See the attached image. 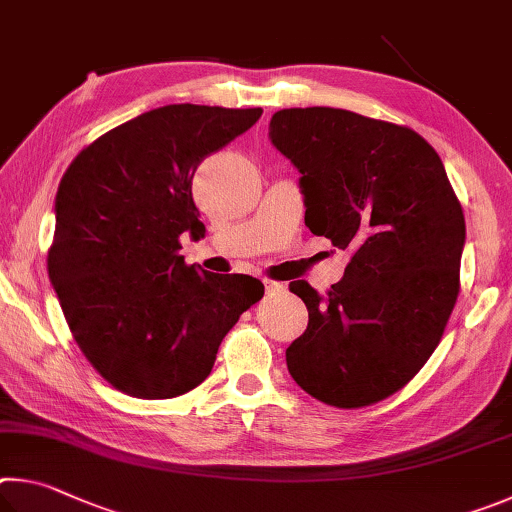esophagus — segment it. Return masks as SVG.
<instances>
[{
  "label": "esophagus",
  "instance_id": "1",
  "mask_svg": "<svg viewBox=\"0 0 512 512\" xmlns=\"http://www.w3.org/2000/svg\"><path fill=\"white\" fill-rule=\"evenodd\" d=\"M265 288H267V292H270V294H279V292L285 290V285L283 283H276V281H265Z\"/></svg>",
  "mask_w": 512,
  "mask_h": 512
}]
</instances>
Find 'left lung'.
Wrapping results in <instances>:
<instances>
[{
    "instance_id": "1",
    "label": "left lung",
    "mask_w": 512,
    "mask_h": 512,
    "mask_svg": "<svg viewBox=\"0 0 512 512\" xmlns=\"http://www.w3.org/2000/svg\"><path fill=\"white\" fill-rule=\"evenodd\" d=\"M270 139L301 173L306 227L353 251L326 294L290 283L308 328L285 351L288 371L330 407L373 405L441 342L459 297L461 202L436 150L405 125L290 107L272 116Z\"/></svg>"
}]
</instances>
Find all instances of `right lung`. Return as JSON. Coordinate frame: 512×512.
I'll list each match as a JSON object with an SVG mask.
<instances>
[{"mask_svg": "<svg viewBox=\"0 0 512 512\" xmlns=\"http://www.w3.org/2000/svg\"><path fill=\"white\" fill-rule=\"evenodd\" d=\"M261 114L157 107L89 143L60 179L49 279L89 364L132 398L166 400L202 384L224 335L263 299L258 279L179 256L182 233H204L197 166Z\"/></svg>", "mask_w": 512, "mask_h": 512, "instance_id": "right-lung-1", "label": "right lung"}]
</instances>
